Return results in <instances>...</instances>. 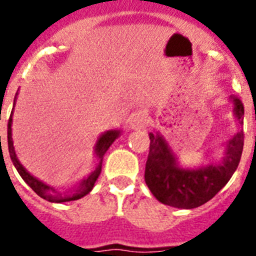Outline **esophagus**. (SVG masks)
Listing matches in <instances>:
<instances>
[{"label": "esophagus", "mask_w": 256, "mask_h": 256, "mask_svg": "<svg viewBox=\"0 0 256 256\" xmlns=\"http://www.w3.org/2000/svg\"><path fill=\"white\" fill-rule=\"evenodd\" d=\"M146 118L144 116V115H136L134 118H133V123H132V126L133 128H144V126H146Z\"/></svg>", "instance_id": "obj_1"}]
</instances>
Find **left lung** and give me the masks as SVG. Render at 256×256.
Listing matches in <instances>:
<instances>
[{
  "label": "left lung",
  "instance_id": "obj_1",
  "mask_svg": "<svg viewBox=\"0 0 256 256\" xmlns=\"http://www.w3.org/2000/svg\"><path fill=\"white\" fill-rule=\"evenodd\" d=\"M240 130L224 144L220 160L200 168L180 166L177 155L160 132H150L144 180L160 202L178 209H194L212 198L236 172L244 148V105L238 97L230 96Z\"/></svg>",
  "mask_w": 256,
  "mask_h": 256
}]
</instances>
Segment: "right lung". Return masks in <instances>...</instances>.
I'll return each mask as SVG.
<instances>
[{"label":"right lung","instance_id":"obj_1","mask_svg":"<svg viewBox=\"0 0 256 256\" xmlns=\"http://www.w3.org/2000/svg\"><path fill=\"white\" fill-rule=\"evenodd\" d=\"M18 98V92L15 94V98H14V106H15V102H16ZM12 114H14V108L12 112H11L10 119H8V154H10L11 162H12L14 166L16 168L18 173L20 174V177L22 180H26V183L30 187L33 191L37 194L38 196H40L44 200L50 201V202H66V201H74L78 200V198H82L83 196H86L87 194L92 191L94 188V183H96L97 178L100 176L101 173V166H102V159L104 155L106 154V151L108 150V148L112 146V142L120 136V130H106L105 133L97 138L96 144H94V155H96L97 160H98V164H97L96 169L92 170L91 173L88 174L87 177L83 178L80 182L74 187L73 190H70V191L66 192H60L56 191L55 188L47 183L42 182L38 178L33 177L28 170H26L24 166L22 165V162H19L18 159L16 152H15V148H14V141H12V130H11V126H12ZM1 140V136H0Z\"/></svg>","mask_w":256,"mask_h":256}]
</instances>
